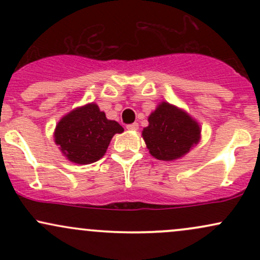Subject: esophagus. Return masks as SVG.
I'll use <instances>...</instances> for the list:
<instances>
[{"label": "esophagus", "instance_id": "1", "mask_svg": "<svg viewBox=\"0 0 260 260\" xmlns=\"http://www.w3.org/2000/svg\"><path fill=\"white\" fill-rule=\"evenodd\" d=\"M139 128V124L137 123V122H134V123H131V124H127V129L129 131H137Z\"/></svg>", "mask_w": 260, "mask_h": 260}]
</instances>
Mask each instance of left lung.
Wrapping results in <instances>:
<instances>
[{
  "mask_svg": "<svg viewBox=\"0 0 260 260\" xmlns=\"http://www.w3.org/2000/svg\"><path fill=\"white\" fill-rule=\"evenodd\" d=\"M148 121L149 126L142 134L149 153L156 159H178L199 142L198 123L186 112L168 103H161Z\"/></svg>",
  "mask_w": 260,
  "mask_h": 260,
  "instance_id": "1",
  "label": "left lung"
}]
</instances>
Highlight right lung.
<instances>
[{
  "mask_svg": "<svg viewBox=\"0 0 260 260\" xmlns=\"http://www.w3.org/2000/svg\"><path fill=\"white\" fill-rule=\"evenodd\" d=\"M122 132V126L107 120L99 106L88 104L73 110L58 122L55 142L68 160L86 165L103 157L112 137Z\"/></svg>",
  "mask_w": 260,
  "mask_h": 260,
  "instance_id": "1",
  "label": "right lung"
}]
</instances>
